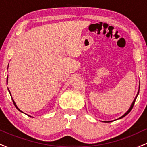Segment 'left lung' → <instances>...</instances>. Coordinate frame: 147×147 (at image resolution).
<instances>
[{
    "mask_svg": "<svg viewBox=\"0 0 147 147\" xmlns=\"http://www.w3.org/2000/svg\"><path fill=\"white\" fill-rule=\"evenodd\" d=\"M138 94H139V91H138V94H137V95H136V98L134 99V100H133V103H132V104H131V107H130V109H129V110L127 111V112L126 113H124V115H123L122 116V117H120L119 118H118V119H121V118H122V117H124V116H126V115L127 114H129V113H130V111H131V110H132V109H133V105H134V104H135V102H136V98H137V97H138ZM110 122V121H109V122Z\"/></svg>",
    "mask_w": 147,
    "mask_h": 147,
    "instance_id": "obj_1",
    "label": "left lung"
}]
</instances>
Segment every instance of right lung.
Returning a JSON list of instances; mask_svg holds the SVG:
<instances>
[{
  "mask_svg": "<svg viewBox=\"0 0 147 147\" xmlns=\"http://www.w3.org/2000/svg\"><path fill=\"white\" fill-rule=\"evenodd\" d=\"M8 90H9V89H8ZM9 93H10V91L9 90ZM12 101H13V102H14V106H15V107H16V109H18V111H20V112H22V111H21V110H20V109H18V108L17 107V106H16V103H15L14 102V99H12ZM22 113H23V112H22ZM30 117H31V116H30Z\"/></svg>",
  "mask_w": 147,
  "mask_h": 147,
  "instance_id": "add662e5",
  "label": "right lung"
}]
</instances>
